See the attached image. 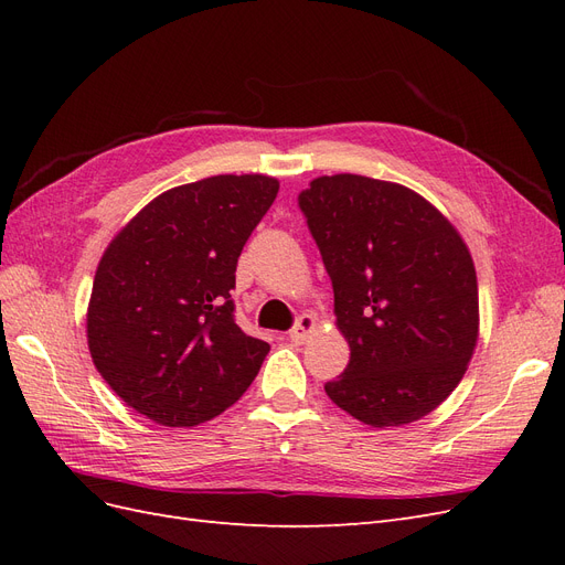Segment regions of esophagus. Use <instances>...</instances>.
Listing matches in <instances>:
<instances>
[{
	"mask_svg": "<svg viewBox=\"0 0 565 565\" xmlns=\"http://www.w3.org/2000/svg\"><path fill=\"white\" fill-rule=\"evenodd\" d=\"M316 318L313 316H309V313H303L299 320H297V324L292 330H289V339L295 341V344H303L306 339H309L313 332H316Z\"/></svg>",
	"mask_w": 565,
	"mask_h": 565,
	"instance_id": "34e87169",
	"label": "esophagus"
}]
</instances>
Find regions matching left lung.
<instances>
[{
  "instance_id": "obj_1",
  "label": "left lung",
  "mask_w": 565,
  "mask_h": 565,
  "mask_svg": "<svg viewBox=\"0 0 565 565\" xmlns=\"http://www.w3.org/2000/svg\"><path fill=\"white\" fill-rule=\"evenodd\" d=\"M299 207L351 349L328 396L377 429L426 417L465 377L478 341L467 243L419 193L361 174L313 179Z\"/></svg>"
}]
</instances>
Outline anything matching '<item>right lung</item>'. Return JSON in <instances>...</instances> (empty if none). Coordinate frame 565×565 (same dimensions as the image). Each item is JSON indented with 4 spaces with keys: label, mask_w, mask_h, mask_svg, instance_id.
<instances>
[{
    "label": "right lung",
    "mask_w": 565,
    "mask_h": 565,
    "mask_svg": "<svg viewBox=\"0 0 565 565\" xmlns=\"http://www.w3.org/2000/svg\"><path fill=\"white\" fill-rule=\"evenodd\" d=\"M278 179L218 174L169 188L96 268L87 341L100 377L139 415L198 426L249 388L270 347L235 324L231 289Z\"/></svg>",
    "instance_id": "obj_1"
}]
</instances>
